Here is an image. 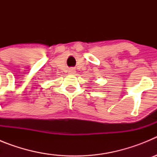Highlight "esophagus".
<instances>
[{
	"instance_id": "34e87169",
	"label": "esophagus",
	"mask_w": 157,
	"mask_h": 157,
	"mask_svg": "<svg viewBox=\"0 0 157 157\" xmlns=\"http://www.w3.org/2000/svg\"><path fill=\"white\" fill-rule=\"evenodd\" d=\"M69 73H70V74H75V70L74 68L69 69Z\"/></svg>"
}]
</instances>
